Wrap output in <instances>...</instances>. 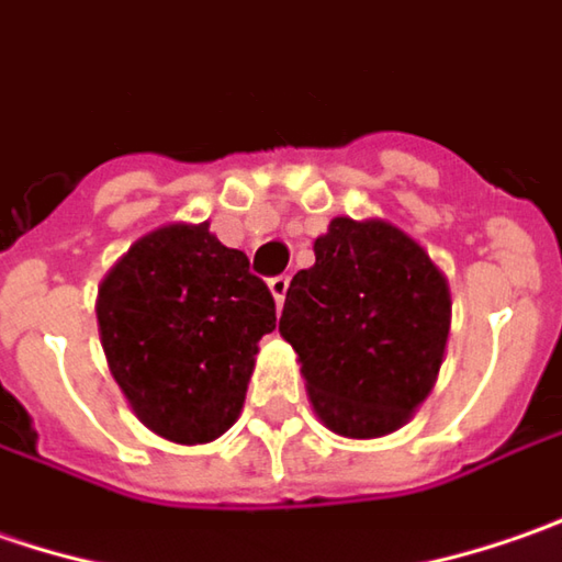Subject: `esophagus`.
Listing matches in <instances>:
<instances>
[{"mask_svg": "<svg viewBox=\"0 0 562 562\" xmlns=\"http://www.w3.org/2000/svg\"><path fill=\"white\" fill-rule=\"evenodd\" d=\"M270 292H273L277 305L282 307V302H285V292H289V277H285V273H280V277H273V280H270Z\"/></svg>", "mask_w": 562, "mask_h": 562, "instance_id": "obj_1", "label": "esophagus"}]
</instances>
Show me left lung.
<instances>
[{
	"instance_id": "8db88e82",
	"label": "left lung",
	"mask_w": 562,
	"mask_h": 562,
	"mask_svg": "<svg viewBox=\"0 0 562 562\" xmlns=\"http://www.w3.org/2000/svg\"><path fill=\"white\" fill-rule=\"evenodd\" d=\"M299 270L280 333L299 352L307 396L342 437H383L408 422L440 371L450 289L403 229L336 216Z\"/></svg>"
}]
</instances>
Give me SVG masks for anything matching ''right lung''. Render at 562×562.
Here are the masks:
<instances>
[{"instance_id": "1", "label": "right lung", "mask_w": 562, "mask_h": 562, "mask_svg": "<svg viewBox=\"0 0 562 562\" xmlns=\"http://www.w3.org/2000/svg\"><path fill=\"white\" fill-rule=\"evenodd\" d=\"M97 321L137 418L191 447L238 418L277 302L245 251L226 248L207 223H176L144 235L112 267Z\"/></svg>"}]
</instances>
